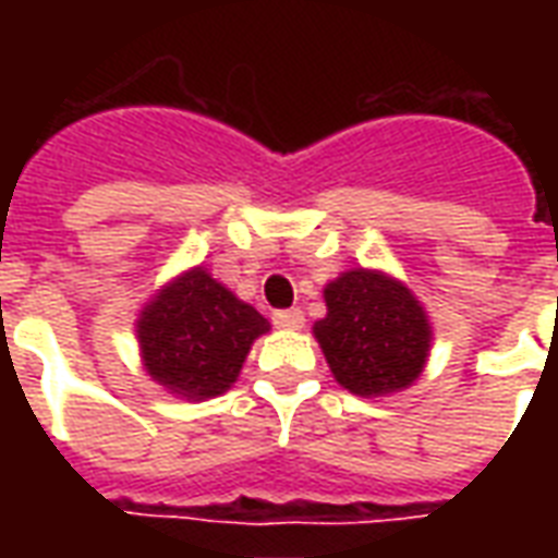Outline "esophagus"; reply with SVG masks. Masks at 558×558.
I'll return each mask as SVG.
<instances>
[{
  "mask_svg": "<svg viewBox=\"0 0 558 558\" xmlns=\"http://www.w3.org/2000/svg\"><path fill=\"white\" fill-rule=\"evenodd\" d=\"M271 323L278 328H302L304 326V314L299 307H290V311H275L271 314Z\"/></svg>",
  "mask_w": 558,
  "mask_h": 558,
  "instance_id": "34e87169",
  "label": "esophagus"
}]
</instances>
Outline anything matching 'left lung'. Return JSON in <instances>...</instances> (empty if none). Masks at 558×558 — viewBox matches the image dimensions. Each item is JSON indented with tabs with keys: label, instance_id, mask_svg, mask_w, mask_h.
Instances as JSON below:
<instances>
[{
	"label": "left lung",
	"instance_id": "left-lung-1",
	"mask_svg": "<svg viewBox=\"0 0 558 558\" xmlns=\"http://www.w3.org/2000/svg\"><path fill=\"white\" fill-rule=\"evenodd\" d=\"M326 307L314 335L340 386L371 398L418 379L430 350V326L403 283L355 268L328 283Z\"/></svg>",
	"mask_w": 558,
	"mask_h": 558
}]
</instances>
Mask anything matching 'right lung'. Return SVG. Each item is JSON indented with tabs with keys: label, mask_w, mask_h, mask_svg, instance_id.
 <instances>
[{
	"label": "right lung",
	"mask_w": 558,
	"mask_h": 558,
	"mask_svg": "<svg viewBox=\"0 0 558 558\" xmlns=\"http://www.w3.org/2000/svg\"><path fill=\"white\" fill-rule=\"evenodd\" d=\"M266 331V316L194 268L155 295L137 338L151 379L172 395L203 400L235 383L251 343Z\"/></svg>",
	"instance_id": "right-lung-1"
}]
</instances>
